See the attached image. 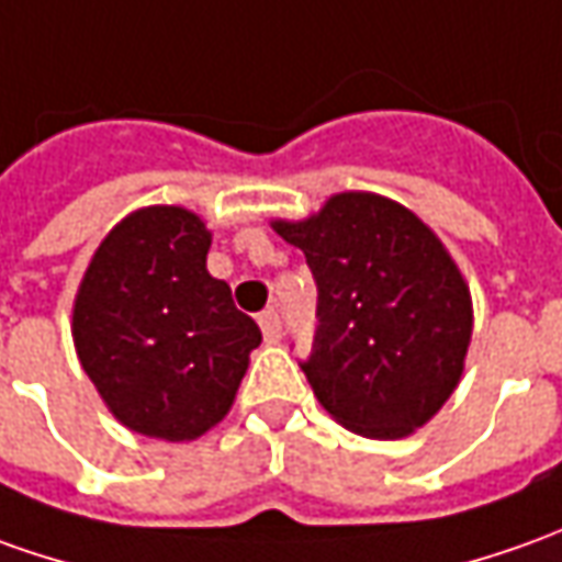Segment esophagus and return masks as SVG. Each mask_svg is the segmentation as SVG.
Returning <instances> with one entry per match:
<instances>
[{"instance_id":"1","label":"esophagus","mask_w":562,"mask_h":562,"mask_svg":"<svg viewBox=\"0 0 562 562\" xmlns=\"http://www.w3.org/2000/svg\"><path fill=\"white\" fill-rule=\"evenodd\" d=\"M258 326H261V331H265L267 341H280V335H282L280 313H277V311H265V313H261V316H258Z\"/></svg>"}]
</instances>
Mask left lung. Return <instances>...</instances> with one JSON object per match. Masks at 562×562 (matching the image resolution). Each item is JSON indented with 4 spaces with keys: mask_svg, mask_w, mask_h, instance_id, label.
Masks as SVG:
<instances>
[{
    "mask_svg": "<svg viewBox=\"0 0 562 562\" xmlns=\"http://www.w3.org/2000/svg\"><path fill=\"white\" fill-rule=\"evenodd\" d=\"M316 282V335L301 369L347 430L400 440L456 391L471 345V292L409 209L338 193L319 215L273 224Z\"/></svg>",
    "mask_w": 562,
    "mask_h": 562,
    "instance_id": "1",
    "label": "left lung"
}]
</instances>
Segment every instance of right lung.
Wrapping results in <instances>:
<instances>
[{
  "mask_svg": "<svg viewBox=\"0 0 562 562\" xmlns=\"http://www.w3.org/2000/svg\"><path fill=\"white\" fill-rule=\"evenodd\" d=\"M212 233L175 205L128 215L94 251L72 307L76 353L122 425L181 442L217 425L261 345L231 285L209 277Z\"/></svg>",
  "mask_w": 562,
  "mask_h": 562,
  "instance_id": "obj_1",
  "label": "right lung"
}]
</instances>
